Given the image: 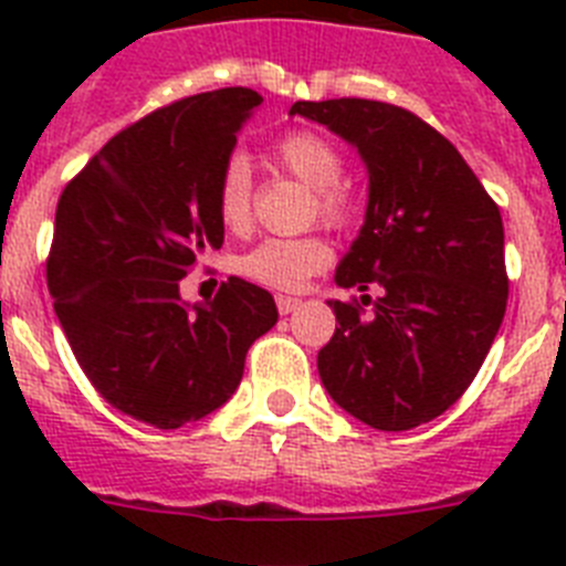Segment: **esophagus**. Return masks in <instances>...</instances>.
<instances>
[{"label": "esophagus", "mask_w": 566, "mask_h": 566, "mask_svg": "<svg viewBox=\"0 0 566 566\" xmlns=\"http://www.w3.org/2000/svg\"><path fill=\"white\" fill-rule=\"evenodd\" d=\"M297 306H300L297 297H289V294H277V312L280 314H292Z\"/></svg>", "instance_id": "esophagus-1"}]
</instances>
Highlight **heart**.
I'll list each match as a JSON object with an SVG mask.
<instances>
[{"mask_svg":"<svg viewBox=\"0 0 566 566\" xmlns=\"http://www.w3.org/2000/svg\"><path fill=\"white\" fill-rule=\"evenodd\" d=\"M272 161L283 172L314 189V212L328 227H343L354 214V192L339 181L343 155L328 138L308 129L283 135L272 149ZM252 169L243 158H232L223 167L214 187L218 218L232 232H243L252 223ZM332 249L319 238H269L240 258V272L254 283L280 292L306 286V280L326 269Z\"/></svg>","mask_w":566,"mask_h":566,"instance_id":"1","label":"heart"}]
</instances>
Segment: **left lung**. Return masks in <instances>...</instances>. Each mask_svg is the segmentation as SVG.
Returning a JSON list of instances; mask_svg holds the SVG:
<instances>
[{
  "instance_id": "left-lung-1",
  "label": "left lung",
  "mask_w": 566,
  "mask_h": 566,
  "mask_svg": "<svg viewBox=\"0 0 566 566\" xmlns=\"http://www.w3.org/2000/svg\"><path fill=\"white\" fill-rule=\"evenodd\" d=\"M368 169L365 223L328 300L339 328L317 354L328 397L377 431H411L468 391L507 306L504 227L459 149L419 115L368 98L297 102Z\"/></svg>"
}]
</instances>
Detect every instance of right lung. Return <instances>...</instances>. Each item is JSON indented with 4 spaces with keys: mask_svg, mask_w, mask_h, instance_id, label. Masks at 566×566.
<instances>
[{
    "mask_svg": "<svg viewBox=\"0 0 566 566\" xmlns=\"http://www.w3.org/2000/svg\"><path fill=\"white\" fill-rule=\"evenodd\" d=\"M260 102L223 87L155 109L59 198L48 289L64 337L113 408L161 431L221 408L277 323L272 294L240 277L209 303L181 297L189 266L223 247L214 187Z\"/></svg>",
    "mask_w": 566,
    "mask_h": 566,
    "instance_id": "obj_1",
    "label": "right lung"
}]
</instances>
